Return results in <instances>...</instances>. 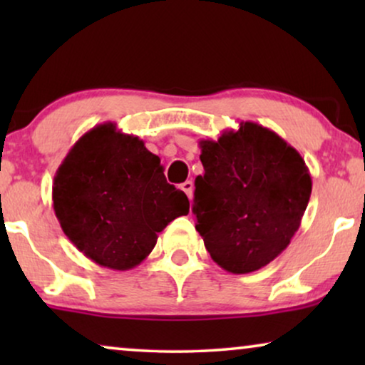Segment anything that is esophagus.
Returning <instances> with one entry per match:
<instances>
[{
    "mask_svg": "<svg viewBox=\"0 0 365 365\" xmlns=\"http://www.w3.org/2000/svg\"><path fill=\"white\" fill-rule=\"evenodd\" d=\"M181 189L184 192L187 194V197L191 199L192 197V192H194V184H192V181H186V182H182L181 184Z\"/></svg>",
    "mask_w": 365,
    "mask_h": 365,
    "instance_id": "esophagus-1",
    "label": "esophagus"
}]
</instances>
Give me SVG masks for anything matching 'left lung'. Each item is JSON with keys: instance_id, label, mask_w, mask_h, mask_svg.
<instances>
[{"instance_id": "left-lung-1", "label": "left lung", "mask_w": 365, "mask_h": 365, "mask_svg": "<svg viewBox=\"0 0 365 365\" xmlns=\"http://www.w3.org/2000/svg\"><path fill=\"white\" fill-rule=\"evenodd\" d=\"M199 148L204 174L194 181L192 212L207 252L232 274L267 266L289 246L311 197L302 156L252 121Z\"/></svg>"}]
</instances>
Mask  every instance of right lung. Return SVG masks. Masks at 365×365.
Masks as SVG:
<instances>
[{"instance_id": "right-lung-1", "label": "right lung", "mask_w": 365, "mask_h": 365, "mask_svg": "<svg viewBox=\"0 0 365 365\" xmlns=\"http://www.w3.org/2000/svg\"><path fill=\"white\" fill-rule=\"evenodd\" d=\"M53 207L84 256L129 271L151 254L158 232L186 216L189 201L166 181L161 159L143 139L103 123L84 133L59 164Z\"/></svg>"}]
</instances>
